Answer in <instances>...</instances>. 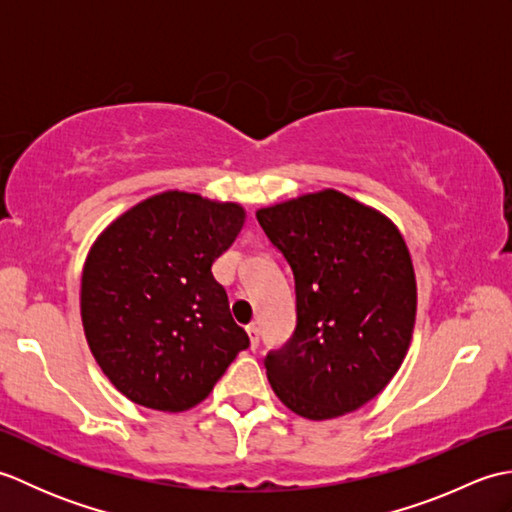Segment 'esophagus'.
<instances>
[{
    "label": "esophagus",
    "mask_w": 512,
    "mask_h": 512,
    "mask_svg": "<svg viewBox=\"0 0 512 512\" xmlns=\"http://www.w3.org/2000/svg\"><path fill=\"white\" fill-rule=\"evenodd\" d=\"M246 332H248V339H250V347H253V350H255V347L259 345V328H257L255 323H250L248 328H246Z\"/></svg>",
    "instance_id": "34e87169"
}]
</instances>
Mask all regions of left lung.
<instances>
[{
	"mask_svg": "<svg viewBox=\"0 0 512 512\" xmlns=\"http://www.w3.org/2000/svg\"><path fill=\"white\" fill-rule=\"evenodd\" d=\"M257 220L297 292L295 334L266 356L270 387L308 420L361 409L396 376L416 325V273L398 226L336 189L264 206Z\"/></svg>",
	"mask_w": 512,
	"mask_h": 512,
	"instance_id": "8db88e82",
	"label": "left lung"
}]
</instances>
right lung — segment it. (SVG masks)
<instances>
[{
  "label": "right lung",
  "mask_w": 512,
  "mask_h": 512,
  "mask_svg": "<svg viewBox=\"0 0 512 512\" xmlns=\"http://www.w3.org/2000/svg\"><path fill=\"white\" fill-rule=\"evenodd\" d=\"M244 222L242 204L169 189L94 239L81 275L83 332L103 374L136 405H200L248 347L211 273Z\"/></svg>",
  "instance_id": "obj_1"
}]
</instances>
